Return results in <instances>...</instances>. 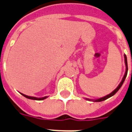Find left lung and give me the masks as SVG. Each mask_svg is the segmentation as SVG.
Segmentation results:
<instances>
[{
    "instance_id": "1",
    "label": "left lung",
    "mask_w": 132,
    "mask_h": 132,
    "mask_svg": "<svg viewBox=\"0 0 132 132\" xmlns=\"http://www.w3.org/2000/svg\"><path fill=\"white\" fill-rule=\"evenodd\" d=\"M124 58H125V67H126V69H125V75H124V76H123V79H122V80H121V83L119 84V86H117V88L114 90L112 92L110 93L109 94L106 95V96H103V97H101V98H96V99H90V98H85L86 100L88 101H94V102H100V101H105L108 99V98L111 97V96H112L113 95H114L117 92H118V90L121 88V87L122 86V85H123V82H124V81H125V78H126V77H127V71H128V68H127V57H126V55H124Z\"/></svg>"
}]
</instances>
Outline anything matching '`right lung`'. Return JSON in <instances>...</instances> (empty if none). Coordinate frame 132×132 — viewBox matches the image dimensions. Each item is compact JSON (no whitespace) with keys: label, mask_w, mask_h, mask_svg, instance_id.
<instances>
[{"label":"right lung","mask_w":132,"mask_h":132,"mask_svg":"<svg viewBox=\"0 0 132 132\" xmlns=\"http://www.w3.org/2000/svg\"><path fill=\"white\" fill-rule=\"evenodd\" d=\"M20 94L24 96V97L27 98H29V99H32V100H37V101H42V100H44L45 98H48V96H44V97H35V96H28V95H26V94H24L22 93H20Z\"/></svg>","instance_id":"1"}]
</instances>
